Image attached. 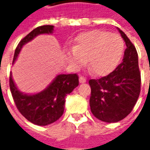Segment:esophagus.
Returning a JSON list of instances; mask_svg holds the SVG:
<instances>
[{"instance_id": "obj_1", "label": "esophagus", "mask_w": 150, "mask_h": 150, "mask_svg": "<svg viewBox=\"0 0 150 150\" xmlns=\"http://www.w3.org/2000/svg\"><path fill=\"white\" fill-rule=\"evenodd\" d=\"M86 82H87V80H86V78H85L82 77V76L79 78V83H86Z\"/></svg>"}]
</instances>
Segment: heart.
<instances>
[{
	"label": "heart",
	"mask_w": 150,
	"mask_h": 150,
	"mask_svg": "<svg viewBox=\"0 0 150 150\" xmlns=\"http://www.w3.org/2000/svg\"><path fill=\"white\" fill-rule=\"evenodd\" d=\"M124 42L117 34L102 30L81 33L73 48L67 52L69 63L78 69L88 65L96 76H104L118 64L124 52Z\"/></svg>",
	"instance_id": "heart-1"
}]
</instances>
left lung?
Returning a JSON list of instances; mask_svg holds the SVG:
<instances>
[{"instance_id": "8db88e82", "label": "left lung", "mask_w": 150, "mask_h": 150, "mask_svg": "<svg viewBox=\"0 0 150 150\" xmlns=\"http://www.w3.org/2000/svg\"><path fill=\"white\" fill-rule=\"evenodd\" d=\"M118 30L126 44L122 62L105 77L89 80L91 112L106 123H116L127 117L140 93L137 51L126 34L119 28Z\"/></svg>"}]
</instances>
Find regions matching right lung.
<instances>
[{"label": "right lung", "instance_id": "1", "mask_svg": "<svg viewBox=\"0 0 150 150\" xmlns=\"http://www.w3.org/2000/svg\"><path fill=\"white\" fill-rule=\"evenodd\" d=\"M54 26H38L21 41L15 51L14 63L25 44L42 34H52ZM78 86V77L75 74H59L42 91L35 94L21 92L10 74V89L19 112L31 123L39 126L52 124L64 112L65 97Z\"/></svg>", "mask_w": 150, "mask_h": 150}]
</instances>
